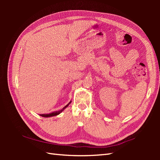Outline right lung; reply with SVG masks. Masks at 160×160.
<instances>
[{
  "label": "right lung",
  "mask_w": 160,
  "mask_h": 160,
  "mask_svg": "<svg viewBox=\"0 0 160 160\" xmlns=\"http://www.w3.org/2000/svg\"><path fill=\"white\" fill-rule=\"evenodd\" d=\"M71 102V101L68 104H67L65 107H63L62 109L61 110H60V111H54V112H53V113H49V114H40V116H42V117H44V118H49V117H52V116H56V115H58V114H60L61 112H62L63 111H64V109L65 108H67L68 106H69V104H70Z\"/></svg>",
  "instance_id": "1"
}]
</instances>
